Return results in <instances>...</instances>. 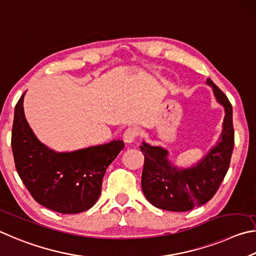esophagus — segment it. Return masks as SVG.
<instances>
[{"mask_svg":"<svg viewBox=\"0 0 256 256\" xmlns=\"http://www.w3.org/2000/svg\"><path fill=\"white\" fill-rule=\"evenodd\" d=\"M137 135H138L137 129L128 128L127 130L124 132V142H127V144H132V142H134V140H136Z\"/></svg>","mask_w":256,"mask_h":256,"instance_id":"esophagus-1","label":"esophagus"}]
</instances>
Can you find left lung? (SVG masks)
Wrapping results in <instances>:
<instances>
[{
  "label": "left lung",
  "mask_w": 256,
  "mask_h": 256,
  "mask_svg": "<svg viewBox=\"0 0 256 256\" xmlns=\"http://www.w3.org/2000/svg\"><path fill=\"white\" fill-rule=\"evenodd\" d=\"M207 84L225 110L222 135L207 155L190 168H178L168 160V150L164 147L146 142L140 146L145 156L142 192L156 208L180 212L204 204L216 194L230 168L234 148L232 108L212 80L207 78Z\"/></svg>",
  "instance_id": "obj_1"
}]
</instances>
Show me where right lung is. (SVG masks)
Here are the masks:
<instances>
[{
	"label": "right lung",
	"instance_id": "right-lung-1",
	"mask_svg": "<svg viewBox=\"0 0 256 256\" xmlns=\"http://www.w3.org/2000/svg\"><path fill=\"white\" fill-rule=\"evenodd\" d=\"M22 94L14 109L11 146L16 168L34 199L60 214L93 207L102 178L124 142L120 140L73 152H56L42 144L26 121Z\"/></svg>",
	"mask_w": 256,
	"mask_h": 256
}]
</instances>
